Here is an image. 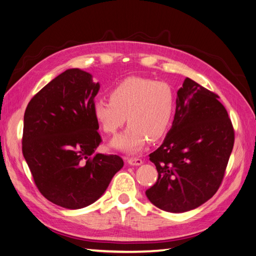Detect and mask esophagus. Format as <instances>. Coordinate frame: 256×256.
<instances>
[{
	"mask_svg": "<svg viewBox=\"0 0 256 256\" xmlns=\"http://www.w3.org/2000/svg\"><path fill=\"white\" fill-rule=\"evenodd\" d=\"M128 163L130 166H140L142 164V160L140 158H128Z\"/></svg>",
	"mask_w": 256,
	"mask_h": 256,
	"instance_id": "esophagus-1",
	"label": "esophagus"
}]
</instances>
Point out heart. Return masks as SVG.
Wrapping results in <instances>:
<instances>
[{
  "label": "heart",
  "instance_id": "heart-1",
  "mask_svg": "<svg viewBox=\"0 0 256 256\" xmlns=\"http://www.w3.org/2000/svg\"><path fill=\"white\" fill-rule=\"evenodd\" d=\"M109 98L93 104V116L102 132L116 134L126 116L128 123L123 133L111 142V147L128 152H140L148 140H160L171 126L176 98L166 82L126 78L111 90Z\"/></svg>",
  "mask_w": 256,
  "mask_h": 256
}]
</instances>
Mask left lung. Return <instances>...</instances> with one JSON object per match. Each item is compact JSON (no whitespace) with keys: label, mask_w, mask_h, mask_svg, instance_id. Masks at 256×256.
<instances>
[{"label":"left lung","mask_w":256,"mask_h":256,"mask_svg":"<svg viewBox=\"0 0 256 256\" xmlns=\"http://www.w3.org/2000/svg\"><path fill=\"white\" fill-rule=\"evenodd\" d=\"M218 98L189 78L178 90L172 128L149 154L158 180L146 196L163 211H190L211 199L222 184L234 132Z\"/></svg>","instance_id":"8db88e82"}]
</instances>
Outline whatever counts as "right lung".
Instances as JSON below:
<instances>
[{"mask_svg": "<svg viewBox=\"0 0 256 256\" xmlns=\"http://www.w3.org/2000/svg\"><path fill=\"white\" fill-rule=\"evenodd\" d=\"M98 90L88 72L68 69L32 97L24 111V160L40 192L64 208L94 203L123 166L119 156L94 154L102 142L93 116Z\"/></svg>", "mask_w": 256, "mask_h": 256, "instance_id": "1", "label": "right lung"}]
</instances>
